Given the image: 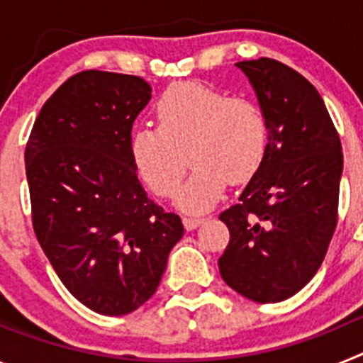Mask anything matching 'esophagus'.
Instances as JSON below:
<instances>
[{"mask_svg": "<svg viewBox=\"0 0 363 363\" xmlns=\"http://www.w3.org/2000/svg\"><path fill=\"white\" fill-rule=\"evenodd\" d=\"M205 221L203 216H200V214H187V216H184V225L185 229H196L198 225H201Z\"/></svg>", "mask_w": 363, "mask_h": 363, "instance_id": "1", "label": "esophagus"}]
</instances>
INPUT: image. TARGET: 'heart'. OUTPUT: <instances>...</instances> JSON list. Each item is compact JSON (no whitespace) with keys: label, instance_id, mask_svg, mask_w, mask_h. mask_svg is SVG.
Masks as SVG:
<instances>
[{"label":"heart","instance_id":"obj_1","mask_svg":"<svg viewBox=\"0 0 363 363\" xmlns=\"http://www.w3.org/2000/svg\"><path fill=\"white\" fill-rule=\"evenodd\" d=\"M158 127H138L129 140L138 174L160 198H172L187 171H194L178 196L185 211H201L227 185L251 179L264 163L271 125L264 107L245 96H229L211 85H171L156 99Z\"/></svg>","mask_w":363,"mask_h":363}]
</instances>
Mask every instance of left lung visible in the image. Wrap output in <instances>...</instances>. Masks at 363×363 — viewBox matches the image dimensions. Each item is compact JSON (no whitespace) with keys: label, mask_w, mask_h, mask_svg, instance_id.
Listing matches in <instances>:
<instances>
[{"label":"left lung","mask_w":363,"mask_h":363,"mask_svg":"<svg viewBox=\"0 0 363 363\" xmlns=\"http://www.w3.org/2000/svg\"><path fill=\"white\" fill-rule=\"evenodd\" d=\"M271 125L269 149L238 203L220 214L230 240L218 259L230 289L277 303L309 284L338 223L342 143L318 91L271 57L236 63Z\"/></svg>","instance_id":"8db88e82"}]
</instances>
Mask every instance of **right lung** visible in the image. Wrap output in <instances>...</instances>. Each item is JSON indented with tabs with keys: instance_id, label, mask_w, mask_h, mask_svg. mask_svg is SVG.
<instances>
[{
	"instance_id": "obj_1",
	"label": "right lung",
	"mask_w": 363,
	"mask_h": 363,
	"mask_svg": "<svg viewBox=\"0 0 363 363\" xmlns=\"http://www.w3.org/2000/svg\"><path fill=\"white\" fill-rule=\"evenodd\" d=\"M150 92L140 76L74 74L45 101L25 147L38 242L69 293L107 316L156 293L184 236L178 214L147 198L130 158Z\"/></svg>"
}]
</instances>
